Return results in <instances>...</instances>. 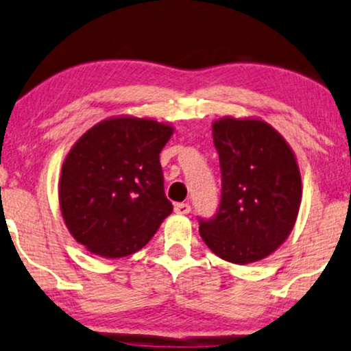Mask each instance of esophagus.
Returning <instances> with one entry per match:
<instances>
[{
  "instance_id": "esophagus-1",
  "label": "esophagus",
  "mask_w": 351,
  "mask_h": 351,
  "mask_svg": "<svg viewBox=\"0 0 351 351\" xmlns=\"http://www.w3.org/2000/svg\"><path fill=\"white\" fill-rule=\"evenodd\" d=\"M175 212L176 214H189L191 212V206L188 202H178V204H175Z\"/></svg>"
}]
</instances>
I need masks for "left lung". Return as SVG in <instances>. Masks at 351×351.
<instances>
[{"mask_svg":"<svg viewBox=\"0 0 351 351\" xmlns=\"http://www.w3.org/2000/svg\"><path fill=\"white\" fill-rule=\"evenodd\" d=\"M221 194L199 233L210 251L233 264L264 259L285 241L301 202V176L285 139L259 119L221 118L212 126Z\"/></svg>","mask_w":351,"mask_h":351,"instance_id":"8db88e82","label":"left lung"}]
</instances>
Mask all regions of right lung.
<instances>
[{
  "label": "right lung",
  "mask_w": 351,
  "mask_h": 351,
  "mask_svg": "<svg viewBox=\"0 0 351 351\" xmlns=\"http://www.w3.org/2000/svg\"><path fill=\"white\" fill-rule=\"evenodd\" d=\"M173 128L154 119L110 118L88 130L66 157L60 207L81 245L104 257L143 250L173 212L162 149Z\"/></svg>",
  "instance_id": "1"
}]
</instances>
